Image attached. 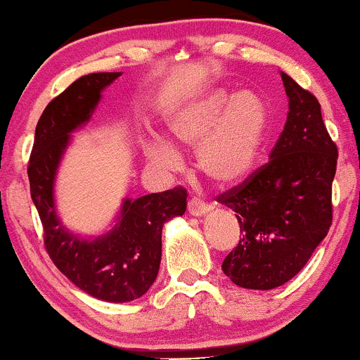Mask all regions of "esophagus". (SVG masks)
Returning <instances> with one entry per match:
<instances>
[{"label":"esophagus","mask_w":360,"mask_h":360,"mask_svg":"<svg viewBox=\"0 0 360 360\" xmlns=\"http://www.w3.org/2000/svg\"><path fill=\"white\" fill-rule=\"evenodd\" d=\"M212 210V206L208 203H205V201H201L200 198H191L188 203V212L189 214H193V217H201V214H206Z\"/></svg>","instance_id":"obj_1"}]
</instances>
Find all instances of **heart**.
Returning a JSON list of instances; mask_svg holds the SVG:
<instances>
[{
    "label": "heart",
    "mask_w": 360,
    "mask_h": 360,
    "mask_svg": "<svg viewBox=\"0 0 360 360\" xmlns=\"http://www.w3.org/2000/svg\"><path fill=\"white\" fill-rule=\"evenodd\" d=\"M267 123V106L257 93H233L221 86L184 103L167 118L176 142L196 148L198 167L217 186H233L254 171ZM146 155L160 171H177L183 162L177 148L164 139H152Z\"/></svg>",
    "instance_id": "heart-1"
}]
</instances>
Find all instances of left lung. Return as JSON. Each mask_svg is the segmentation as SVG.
I'll return each mask as SVG.
<instances>
[{"mask_svg": "<svg viewBox=\"0 0 360 360\" xmlns=\"http://www.w3.org/2000/svg\"><path fill=\"white\" fill-rule=\"evenodd\" d=\"M281 77L289 111L271 160L217 196L235 212L242 235L221 269L237 286L260 291L283 286L303 269L333 213L337 146L316 98L286 72Z\"/></svg>", "mask_w": 360, "mask_h": 360, "instance_id": "obj_1", "label": "left lung"}]
</instances>
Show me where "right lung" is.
Segmentation results:
<instances>
[{"instance_id":"right-lung-1","label":"right lung","mask_w":360,"mask_h":360,"mask_svg":"<svg viewBox=\"0 0 360 360\" xmlns=\"http://www.w3.org/2000/svg\"><path fill=\"white\" fill-rule=\"evenodd\" d=\"M122 72H93L74 81L44 110L28 162L30 194L44 226V243L57 269L93 298L127 303L154 284L162 255V226L186 212L184 188L123 200L113 229L84 238L62 225L53 184L71 134L89 122L101 91Z\"/></svg>"}]
</instances>
